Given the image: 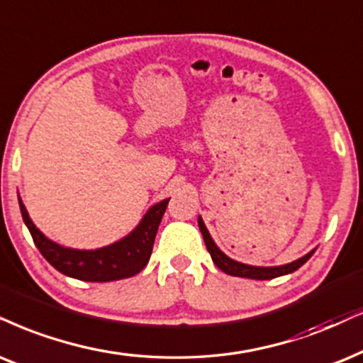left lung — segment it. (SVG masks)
<instances>
[{"label":"left lung","instance_id":"left-lung-1","mask_svg":"<svg viewBox=\"0 0 363 363\" xmlns=\"http://www.w3.org/2000/svg\"><path fill=\"white\" fill-rule=\"evenodd\" d=\"M197 223H199V229H201V233H203L206 247H208V251H209L211 258H213V261H214V264L218 266L221 272H224L226 274H231V277L251 278V279L278 278V277H283V274L296 272V269L300 268V266H303L306 261L311 258V255L315 253V250H313V251H310L308 255L301 256L300 259L293 261V263L283 264V266H251V264H245V263H240V261L231 259L229 256L224 255L218 246H216V242L213 241V238H211V235H209L208 228H206L203 218L197 219Z\"/></svg>","mask_w":363,"mask_h":363}]
</instances>
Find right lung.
<instances>
[{"label": "right lung", "mask_w": 363, "mask_h": 363, "mask_svg": "<svg viewBox=\"0 0 363 363\" xmlns=\"http://www.w3.org/2000/svg\"><path fill=\"white\" fill-rule=\"evenodd\" d=\"M18 201H20L23 221H25L36 247L45 256V259L67 277L95 283L130 278L145 268L150 255H152L154 240L157 235L160 219L166 213L169 203V199H164L152 206L142 218L139 226L130 235L122 238L121 241L100 247V250L85 251L63 247L48 240L31 221L28 211L21 203L20 197H18Z\"/></svg>", "instance_id": "add662e5"}]
</instances>
